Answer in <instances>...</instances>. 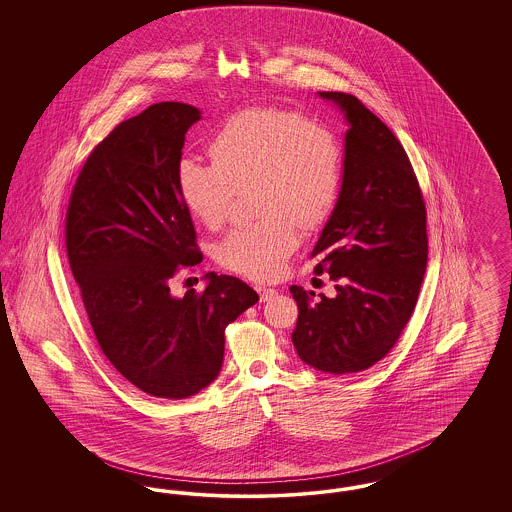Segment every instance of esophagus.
I'll use <instances>...</instances> for the list:
<instances>
[{"instance_id": "obj_1", "label": "esophagus", "mask_w": 512, "mask_h": 512, "mask_svg": "<svg viewBox=\"0 0 512 512\" xmlns=\"http://www.w3.org/2000/svg\"><path fill=\"white\" fill-rule=\"evenodd\" d=\"M257 292H259V297H261V301H263V303H265V301H270V299L276 295V290L267 288V286H259V288H257Z\"/></svg>"}]
</instances>
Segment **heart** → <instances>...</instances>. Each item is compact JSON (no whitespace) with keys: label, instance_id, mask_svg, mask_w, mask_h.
Returning <instances> with one entry per match:
<instances>
[{"label":"heart","instance_id":"heart-1","mask_svg":"<svg viewBox=\"0 0 512 512\" xmlns=\"http://www.w3.org/2000/svg\"><path fill=\"white\" fill-rule=\"evenodd\" d=\"M209 153L213 161L186 157L176 167L184 207L217 230L238 188L255 184L263 217L234 226L215 245V257L245 278L276 276L299 244V226L318 230L338 207L343 151L336 134L295 111L249 107L220 122Z\"/></svg>","mask_w":512,"mask_h":512}]
</instances>
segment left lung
I'll use <instances>...</instances> for the list:
<instances>
[{
    "mask_svg": "<svg viewBox=\"0 0 512 512\" xmlns=\"http://www.w3.org/2000/svg\"><path fill=\"white\" fill-rule=\"evenodd\" d=\"M345 113L343 186L311 259L336 297L292 286L293 347L330 374L361 372L397 343L416 307L428 263L426 203L409 155L390 128L343 92H320Z\"/></svg>",
    "mask_w": 512,
    "mask_h": 512,
    "instance_id": "left-lung-1",
    "label": "left lung"
}]
</instances>
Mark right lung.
Wrapping results in <instances>:
<instances>
[{
	"mask_svg": "<svg viewBox=\"0 0 512 512\" xmlns=\"http://www.w3.org/2000/svg\"><path fill=\"white\" fill-rule=\"evenodd\" d=\"M199 111L149 105L88 155L65 217V245L103 355L138 390L184 399L222 366L224 330L259 301L236 276L209 274L203 292L174 297L171 280L203 255L176 188Z\"/></svg>",
	"mask_w": 512,
	"mask_h": 512,
	"instance_id": "1",
	"label": "right lung"
}]
</instances>
